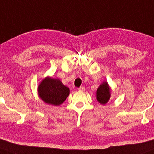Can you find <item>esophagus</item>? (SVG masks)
<instances>
[{"instance_id": "obj_1", "label": "esophagus", "mask_w": 154, "mask_h": 154, "mask_svg": "<svg viewBox=\"0 0 154 154\" xmlns=\"http://www.w3.org/2000/svg\"><path fill=\"white\" fill-rule=\"evenodd\" d=\"M78 90H79V91H85V87L82 86V87H79V88L78 89Z\"/></svg>"}]
</instances>
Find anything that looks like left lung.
<instances>
[{
    "label": "left lung",
    "instance_id": "obj_1",
    "mask_svg": "<svg viewBox=\"0 0 154 154\" xmlns=\"http://www.w3.org/2000/svg\"><path fill=\"white\" fill-rule=\"evenodd\" d=\"M111 87L106 81H104L99 86L96 91V99L101 104L105 105L110 100Z\"/></svg>",
    "mask_w": 154,
    "mask_h": 154
}]
</instances>
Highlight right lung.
<instances>
[{"label": "right lung", "mask_w": 154, "mask_h": 154, "mask_svg": "<svg viewBox=\"0 0 154 154\" xmlns=\"http://www.w3.org/2000/svg\"><path fill=\"white\" fill-rule=\"evenodd\" d=\"M38 96L45 103L53 106H60L69 94V89L59 79L46 77L39 84Z\"/></svg>", "instance_id": "add662e5"}]
</instances>
